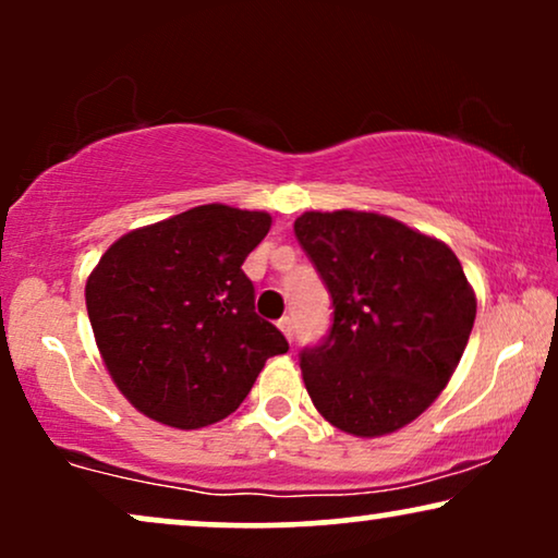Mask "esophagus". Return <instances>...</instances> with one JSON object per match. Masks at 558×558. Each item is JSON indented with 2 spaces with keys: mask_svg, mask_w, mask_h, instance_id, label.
Segmentation results:
<instances>
[{
  "mask_svg": "<svg viewBox=\"0 0 558 558\" xmlns=\"http://www.w3.org/2000/svg\"><path fill=\"white\" fill-rule=\"evenodd\" d=\"M279 330L281 332H284L287 335V340H292V335H294V323H292V317H289V315H284V317H281L279 319Z\"/></svg>",
  "mask_w": 558,
  "mask_h": 558,
  "instance_id": "34e87169",
  "label": "esophagus"
}]
</instances>
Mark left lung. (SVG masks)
<instances>
[{
    "instance_id": "8db88e82",
    "label": "left lung",
    "mask_w": 558,
    "mask_h": 558,
    "mask_svg": "<svg viewBox=\"0 0 558 558\" xmlns=\"http://www.w3.org/2000/svg\"><path fill=\"white\" fill-rule=\"evenodd\" d=\"M294 235L335 310L323 342L300 353L315 409L355 437L414 422L449 384L475 325L460 258L378 213L310 210Z\"/></svg>"
}]
</instances>
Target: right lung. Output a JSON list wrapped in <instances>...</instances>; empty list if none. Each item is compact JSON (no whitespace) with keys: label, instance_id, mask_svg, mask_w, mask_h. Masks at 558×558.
<instances>
[{"label":"right lung","instance_id":"1","mask_svg":"<svg viewBox=\"0 0 558 558\" xmlns=\"http://www.w3.org/2000/svg\"><path fill=\"white\" fill-rule=\"evenodd\" d=\"M264 210L197 205L111 243L86 281L96 345L119 391L155 422L201 429L233 414L289 342L254 310L243 262Z\"/></svg>","mask_w":558,"mask_h":558}]
</instances>
